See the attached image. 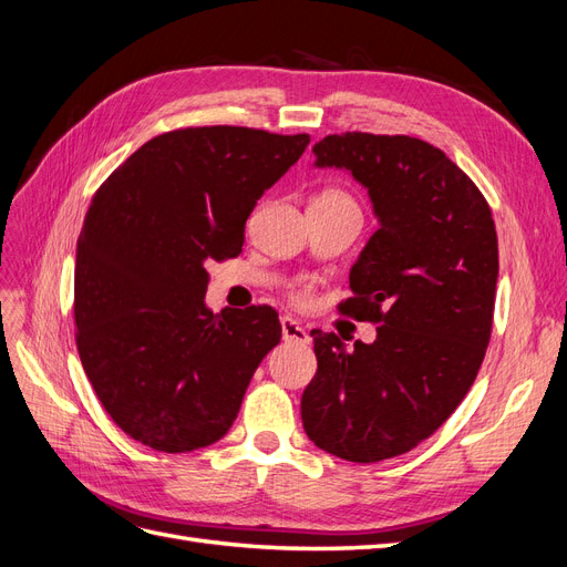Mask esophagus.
<instances>
[{"label":"esophagus","mask_w":567,"mask_h":567,"mask_svg":"<svg viewBox=\"0 0 567 567\" xmlns=\"http://www.w3.org/2000/svg\"><path fill=\"white\" fill-rule=\"evenodd\" d=\"M281 336L290 344H309V333L292 317H281Z\"/></svg>","instance_id":"1"}]
</instances>
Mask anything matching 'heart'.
Wrapping results in <instances>:
<instances>
[{"instance_id": "obj_1", "label": "heart", "mask_w": 567, "mask_h": 567, "mask_svg": "<svg viewBox=\"0 0 567 567\" xmlns=\"http://www.w3.org/2000/svg\"><path fill=\"white\" fill-rule=\"evenodd\" d=\"M319 199H326V202H347V204H354L351 202L344 192L340 189H326ZM298 298H305V290H298Z\"/></svg>"}]
</instances>
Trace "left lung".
I'll return each instance as SVG.
<instances>
[{"mask_svg": "<svg viewBox=\"0 0 567 567\" xmlns=\"http://www.w3.org/2000/svg\"><path fill=\"white\" fill-rule=\"evenodd\" d=\"M311 152L373 202L380 229L340 309L378 323V338L347 351L336 333L311 330L319 368L302 426L321 451L370 464L413 451L472 389L493 330L497 231L470 175L420 138L354 131Z\"/></svg>", "mask_w": 567, "mask_h": 567, "instance_id": "left-lung-1", "label": "left lung"}]
</instances>
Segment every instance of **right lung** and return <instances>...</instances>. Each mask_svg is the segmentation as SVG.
<instances>
[{
	"label": "right lung",
	"instance_id": "obj_1",
	"mask_svg": "<svg viewBox=\"0 0 567 567\" xmlns=\"http://www.w3.org/2000/svg\"><path fill=\"white\" fill-rule=\"evenodd\" d=\"M309 135L244 126L162 133L95 192L76 241V349L116 426L162 453L220 441L281 340L267 305L206 307L208 260L241 252L258 199Z\"/></svg>",
	"mask_w": 567,
	"mask_h": 567
}]
</instances>
